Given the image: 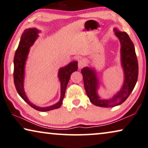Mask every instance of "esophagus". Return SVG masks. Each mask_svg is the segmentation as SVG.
<instances>
[{"instance_id": "1", "label": "esophagus", "mask_w": 148, "mask_h": 148, "mask_svg": "<svg viewBox=\"0 0 148 148\" xmlns=\"http://www.w3.org/2000/svg\"><path fill=\"white\" fill-rule=\"evenodd\" d=\"M78 68L79 69H81V68H82L84 66H85V64H84V62L82 60H80V59H78Z\"/></svg>"}]
</instances>
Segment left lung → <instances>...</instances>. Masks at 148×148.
<instances>
[{"instance_id":"left-lung-1","label":"left lung","mask_w":148,"mask_h":148,"mask_svg":"<svg viewBox=\"0 0 148 148\" xmlns=\"http://www.w3.org/2000/svg\"><path fill=\"white\" fill-rule=\"evenodd\" d=\"M114 32L120 41L121 64L124 73L120 90L111 99H102L98 94L99 82L95 68L86 66L81 70L87 96L93 105L101 107H113L125 101L134 90L138 77V62L134 43L126 32H120L116 28L114 29Z\"/></svg>"}]
</instances>
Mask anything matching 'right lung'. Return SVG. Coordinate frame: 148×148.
<instances>
[{"mask_svg": "<svg viewBox=\"0 0 148 148\" xmlns=\"http://www.w3.org/2000/svg\"><path fill=\"white\" fill-rule=\"evenodd\" d=\"M40 31L35 28L26 29L21 37V40L18 43V46L16 49L14 57V83L18 94L20 97L29 104L31 107L39 111H49L51 110L58 109L61 107L63 99L65 96L66 89L67 87L68 81L70 76L74 72L78 70V62L74 61L70 62L67 66L60 68L58 70V78L60 82L61 88V96L60 101L49 107H41L32 103L28 97H27L24 90V79H25V68L26 61L27 59L28 54L29 53L30 47L33 45L35 41L38 37V33Z\"/></svg>", "mask_w": 148, "mask_h": 148, "instance_id": "right-lung-1", "label": "right lung"}]
</instances>
